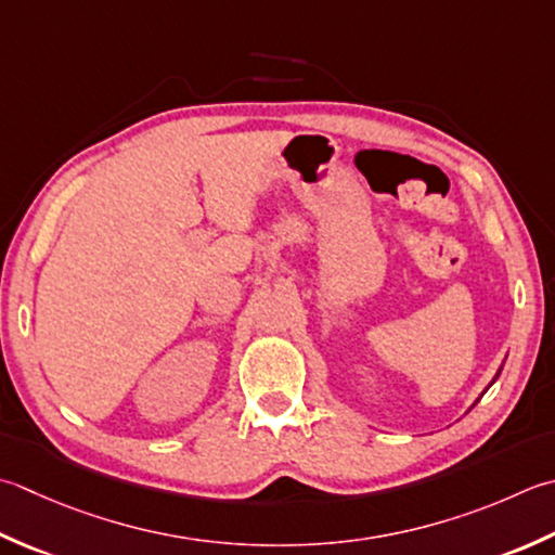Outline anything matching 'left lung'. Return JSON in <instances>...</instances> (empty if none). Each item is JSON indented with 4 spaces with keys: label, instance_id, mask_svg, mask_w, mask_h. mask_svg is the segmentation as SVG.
I'll return each mask as SVG.
<instances>
[{
    "label": "left lung",
    "instance_id": "obj_1",
    "mask_svg": "<svg viewBox=\"0 0 555 555\" xmlns=\"http://www.w3.org/2000/svg\"><path fill=\"white\" fill-rule=\"evenodd\" d=\"M498 375H501V373H498Z\"/></svg>",
    "mask_w": 555,
    "mask_h": 555
}]
</instances>
